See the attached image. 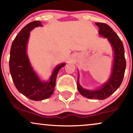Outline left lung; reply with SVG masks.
I'll list each match as a JSON object with an SVG mask.
<instances>
[{"label": "left lung", "instance_id": "left-lung-1", "mask_svg": "<svg viewBox=\"0 0 133 133\" xmlns=\"http://www.w3.org/2000/svg\"><path fill=\"white\" fill-rule=\"evenodd\" d=\"M99 28V34L107 37L114 50V63L112 71L108 81L97 90H88L83 89L79 83L77 78V89L84 97L91 99L103 100L110 97L121 86L124 77L126 68V60L123 43L117 34L106 23H96Z\"/></svg>", "mask_w": 133, "mask_h": 133}]
</instances>
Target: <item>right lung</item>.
I'll return each instance as SVG.
<instances>
[{"label":"right lung","mask_w":133,"mask_h":133,"mask_svg":"<svg viewBox=\"0 0 133 133\" xmlns=\"http://www.w3.org/2000/svg\"><path fill=\"white\" fill-rule=\"evenodd\" d=\"M41 21H36L22 29L12 42L9 61L10 71L16 88L19 91L32 101H42L51 96L56 85V77L60 69L65 63L54 69L50 82H43L31 66L26 54V44L30 31L36 26H42Z\"/></svg>","instance_id":"right-lung-1"}]
</instances>
